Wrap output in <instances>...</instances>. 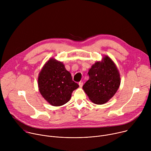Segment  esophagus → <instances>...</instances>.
I'll use <instances>...</instances> for the list:
<instances>
[{
  "mask_svg": "<svg viewBox=\"0 0 151 151\" xmlns=\"http://www.w3.org/2000/svg\"><path fill=\"white\" fill-rule=\"evenodd\" d=\"M79 85L80 87H82L83 86V82H79Z\"/></svg>",
  "mask_w": 151,
  "mask_h": 151,
  "instance_id": "34e87169",
  "label": "esophagus"
}]
</instances>
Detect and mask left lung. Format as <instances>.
<instances>
[{
  "label": "left lung",
  "instance_id": "left-lung-1",
  "mask_svg": "<svg viewBox=\"0 0 151 151\" xmlns=\"http://www.w3.org/2000/svg\"><path fill=\"white\" fill-rule=\"evenodd\" d=\"M89 79L82 88L90 100L97 104L108 101L118 90L121 78L114 62L108 56L96 61L88 73Z\"/></svg>",
  "mask_w": 151,
  "mask_h": 151
}]
</instances>
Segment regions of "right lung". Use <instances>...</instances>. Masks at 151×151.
Listing matches in <instances>:
<instances>
[{"mask_svg": "<svg viewBox=\"0 0 151 151\" xmlns=\"http://www.w3.org/2000/svg\"><path fill=\"white\" fill-rule=\"evenodd\" d=\"M39 90L50 104L60 106L68 103L72 92L79 87L64 64L50 58L42 68L38 76Z\"/></svg>", "mask_w": 151, "mask_h": 151, "instance_id": "1", "label": "right lung"}]
</instances>
